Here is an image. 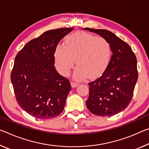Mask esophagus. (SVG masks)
Segmentation results:
<instances>
[{"instance_id": "34e87169", "label": "esophagus", "mask_w": 149, "mask_h": 149, "mask_svg": "<svg viewBox=\"0 0 149 149\" xmlns=\"http://www.w3.org/2000/svg\"><path fill=\"white\" fill-rule=\"evenodd\" d=\"M71 86H72V87H75L78 86V83H76V82L75 81H72L71 82Z\"/></svg>"}]
</instances>
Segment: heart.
<instances>
[{"instance_id":"obj_1","label":"heart","mask_w":149,"mask_h":149,"mask_svg":"<svg viewBox=\"0 0 149 149\" xmlns=\"http://www.w3.org/2000/svg\"><path fill=\"white\" fill-rule=\"evenodd\" d=\"M109 42L103 37H96L86 32H77L68 36L65 46L59 44L54 52L55 65L61 74L67 76L74 68H77L74 78L84 79L88 76L95 78L102 74L109 63Z\"/></svg>"}]
</instances>
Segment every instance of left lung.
<instances>
[{
    "instance_id": "1",
    "label": "left lung",
    "mask_w": 149,
    "mask_h": 149,
    "mask_svg": "<svg viewBox=\"0 0 149 149\" xmlns=\"http://www.w3.org/2000/svg\"><path fill=\"white\" fill-rule=\"evenodd\" d=\"M109 42L113 54L101 76L89 82L88 109L97 116H113L129 105L138 79L135 54L129 45L107 30L85 28Z\"/></svg>"
}]
</instances>
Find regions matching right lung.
I'll return each mask as SVG.
<instances>
[{
    "mask_svg": "<svg viewBox=\"0 0 149 149\" xmlns=\"http://www.w3.org/2000/svg\"><path fill=\"white\" fill-rule=\"evenodd\" d=\"M73 28L48 30L17 54L10 75L16 100L24 111L40 119L58 116L72 89L56 70L54 52Z\"/></svg>",
    "mask_w": 149,
    "mask_h": 149,
    "instance_id": "right-lung-1",
    "label": "right lung"
}]
</instances>
